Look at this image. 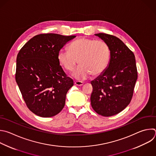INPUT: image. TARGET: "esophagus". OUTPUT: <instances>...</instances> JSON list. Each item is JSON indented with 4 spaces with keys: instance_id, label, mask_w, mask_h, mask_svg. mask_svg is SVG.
Instances as JSON below:
<instances>
[{
    "instance_id": "34e87169",
    "label": "esophagus",
    "mask_w": 156,
    "mask_h": 156,
    "mask_svg": "<svg viewBox=\"0 0 156 156\" xmlns=\"http://www.w3.org/2000/svg\"><path fill=\"white\" fill-rule=\"evenodd\" d=\"M75 85L78 86H81L83 85V83L81 81H75Z\"/></svg>"
}]
</instances>
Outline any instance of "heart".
Returning a JSON list of instances; mask_svg holds the SVG:
<instances>
[{"instance_id":"heart-1","label":"heart","mask_w":156,"mask_h":156,"mask_svg":"<svg viewBox=\"0 0 156 156\" xmlns=\"http://www.w3.org/2000/svg\"><path fill=\"white\" fill-rule=\"evenodd\" d=\"M110 49L102 40L86 37L79 38L70 43L68 49H62L58 53V60L67 72L73 70L72 76L79 81L84 80L91 74L98 76L108 67L110 60Z\"/></svg>"}]
</instances>
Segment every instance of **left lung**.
Listing matches in <instances>:
<instances>
[{
	"mask_svg": "<svg viewBox=\"0 0 156 156\" xmlns=\"http://www.w3.org/2000/svg\"><path fill=\"white\" fill-rule=\"evenodd\" d=\"M110 49L107 69L92 81L90 103L94 110L103 116L115 115L129 104L137 80L133 52L118 37L107 34H95Z\"/></svg>",
	"mask_w": 156,
	"mask_h": 156,
	"instance_id": "left-lung-1",
	"label": "left lung"
}]
</instances>
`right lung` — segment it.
I'll return each instance as SVG.
<instances>
[{
    "mask_svg": "<svg viewBox=\"0 0 156 156\" xmlns=\"http://www.w3.org/2000/svg\"><path fill=\"white\" fill-rule=\"evenodd\" d=\"M75 35L44 34L34 36L20 49L15 79L28 108L49 118L63 109L66 94L73 85L58 60V53Z\"/></svg>",
    "mask_w": 156,
    "mask_h": 156,
    "instance_id": "right-lung-1",
    "label": "right lung"
}]
</instances>
